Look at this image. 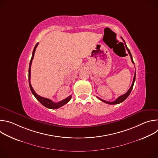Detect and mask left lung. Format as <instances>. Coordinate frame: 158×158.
Masks as SVG:
<instances>
[{"label":"left lung","instance_id":"obj_1","mask_svg":"<svg viewBox=\"0 0 158 158\" xmlns=\"http://www.w3.org/2000/svg\"><path fill=\"white\" fill-rule=\"evenodd\" d=\"M121 39H123V40L124 41V42L125 43V46H126V49L127 50V51H128V53H129V56H130V57H131V61H132V62L133 63V64H134V61H133V59H132V55H131V52H130V51H129V49L127 48V46H126V42H125V41L124 40V39H123V37H121ZM135 79H136V72H135V73H134V79H133V81H132V85H131V87L129 88V89L127 91V92L126 93V94H123V95H122V96H119V98H118L114 101H112V102H109V101H105V100H103V99H101V98H98V97H97L99 99H100L101 101H102L103 102H105V103H106V104H119V103H121V102H123L129 96V94H130V93H131V91H132V87H133V85H134V81H135Z\"/></svg>","mask_w":158,"mask_h":158}]
</instances>
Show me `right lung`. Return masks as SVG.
Returning <instances> with one entry per match:
<instances>
[{"mask_svg":"<svg viewBox=\"0 0 158 158\" xmlns=\"http://www.w3.org/2000/svg\"><path fill=\"white\" fill-rule=\"evenodd\" d=\"M39 44V42L36 44V45L34 47V49L33 50V52H32V57H31V61H30V64H29V87H30V89H31V91L32 92V93L33 94V95L35 96V98L45 107H46L48 108H49V109H58L59 107H60L61 106L65 105V104H67V102H68L71 98H72V96H69V97H67V98L64 99V100L60 101V102H53L52 101H51V99H48V98H43V97H41L40 96H39L38 94H37L35 93V92L34 91V89L32 88V85H31V64H32V60L34 59V54H35V49H36V48L37 47Z\"/></svg>","mask_w":158,"mask_h":158,"instance_id":"1","label":"right lung"}]
</instances>
